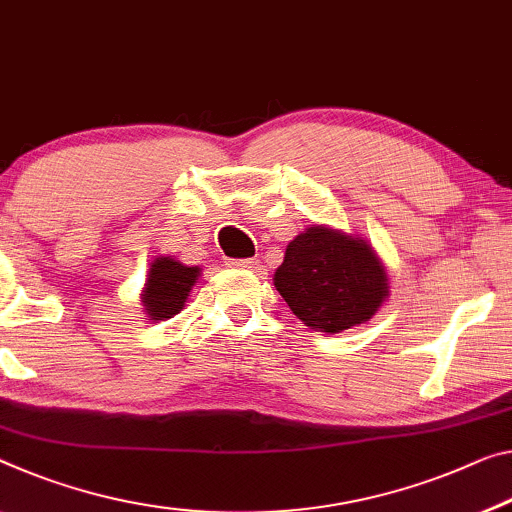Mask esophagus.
I'll return each instance as SVG.
<instances>
[{"label":"esophagus","instance_id":"esophagus-1","mask_svg":"<svg viewBox=\"0 0 512 512\" xmlns=\"http://www.w3.org/2000/svg\"><path fill=\"white\" fill-rule=\"evenodd\" d=\"M231 267H238V270H261V263L254 261V258H247V261H229Z\"/></svg>","mask_w":512,"mask_h":512}]
</instances>
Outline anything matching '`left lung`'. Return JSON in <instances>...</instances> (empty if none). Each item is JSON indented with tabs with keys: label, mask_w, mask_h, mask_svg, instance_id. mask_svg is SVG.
<instances>
[{
	"label": "left lung",
	"mask_w": 512,
	"mask_h": 512,
	"mask_svg": "<svg viewBox=\"0 0 512 512\" xmlns=\"http://www.w3.org/2000/svg\"><path fill=\"white\" fill-rule=\"evenodd\" d=\"M274 288L290 311L316 332L366 325L389 297V274L371 242L311 224L288 242Z\"/></svg>",
	"instance_id": "1"
}]
</instances>
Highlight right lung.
I'll return each instance as SVG.
<instances>
[{
    "label": "right lung",
    "instance_id": "right-lung-1",
    "mask_svg": "<svg viewBox=\"0 0 512 512\" xmlns=\"http://www.w3.org/2000/svg\"><path fill=\"white\" fill-rule=\"evenodd\" d=\"M201 277L199 265H185L171 256H157L146 274L141 304L148 320H167L183 311L192 288Z\"/></svg>",
    "mask_w": 512,
    "mask_h": 512
}]
</instances>
